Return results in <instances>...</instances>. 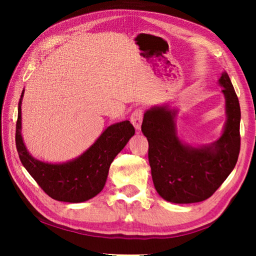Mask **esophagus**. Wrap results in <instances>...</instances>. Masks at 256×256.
I'll return each mask as SVG.
<instances>
[{
  "label": "esophagus",
  "mask_w": 256,
  "mask_h": 256,
  "mask_svg": "<svg viewBox=\"0 0 256 256\" xmlns=\"http://www.w3.org/2000/svg\"><path fill=\"white\" fill-rule=\"evenodd\" d=\"M142 118H144V112L141 110H136L131 115V122L133 124V126L136 128V131H140L141 128V124H142Z\"/></svg>",
  "instance_id": "obj_1"
}]
</instances>
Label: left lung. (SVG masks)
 Wrapping results in <instances>:
<instances>
[{
    "mask_svg": "<svg viewBox=\"0 0 256 256\" xmlns=\"http://www.w3.org/2000/svg\"><path fill=\"white\" fill-rule=\"evenodd\" d=\"M218 84L226 100V123L218 140L194 146L180 138L176 108L154 106L144 112L141 131L149 142L154 185L164 200L196 203L210 198L235 168L240 149V107L227 72Z\"/></svg>",
    "mask_w": 256,
    "mask_h": 256,
    "instance_id": "obj_1",
    "label": "left lung"
}]
</instances>
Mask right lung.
Wrapping results in <instances>:
<instances>
[{
  "mask_svg": "<svg viewBox=\"0 0 256 256\" xmlns=\"http://www.w3.org/2000/svg\"><path fill=\"white\" fill-rule=\"evenodd\" d=\"M21 94L16 128V144L24 167L44 192L62 202L88 201L105 186L110 164L131 138L136 130L130 120L108 126L84 154L62 164H50L34 158L21 136Z\"/></svg>",
  "mask_w": 256,
  "mask_h": 256,
  "instance_id": "right-lung-1",
  "label": "right lung"
}]
</instances>
